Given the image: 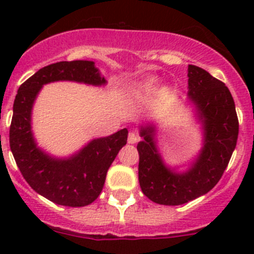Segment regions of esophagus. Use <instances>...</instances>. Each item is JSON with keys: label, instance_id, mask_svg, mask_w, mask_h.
Wrapping results in <instances>:
<instances>
[{"label": "esophagus", "instance_id": "34e87169", "mask_svg": "<svg viewBox=\"0 0 254 254\" xmlns=\"http://www.w3.org/2000/svg\"><path fill=\"white\" fill-rule=\"evenodd\" d=\"M137 141V136L135 132H129V136H127V142L129 143H135Z\"/></svg>", "mask_w": 254, "mask_h": 254}]
</instances>
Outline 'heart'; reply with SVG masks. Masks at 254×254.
I'll return each mask as SVG.
<instances>
[{
    "label": "heart",
    "mask_w": 254,
    "mask_h": 254,
    "mask_svg": "<svg viewBox=\"0 0 254 254\" xmlns=\"http://www.w3.org/2000/svg\"><path fill=\"white\" fill-rule=\"evenodd\" d=\"M153 82H155V81H153V79H148V81H146V83L143 84V86H146V87H148V86H152V84H153Z\"/></svg>",
    "instance_id": "heart-1"
}]
</instances>
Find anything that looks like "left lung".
<instances>
[{"instance_id": "left-lung-1", "label": "left lung", "mask_w": 254, "mask_h": 254, "mask_svg": "<svg viewBox=\"0 0 254 254\" xmlns=\"http://www.w3.org/2000/svg\"><path fill=\"white\" fill-rule=\"evenodd\" d=\"M188 99L203 125V147L186 172L166 166L156 145V127L141 125L137 143L142 193L161 205H182L211 190L236 147L238 119L235 102L224 82L198 66H188Z\"/></svg>"}]
</instances>
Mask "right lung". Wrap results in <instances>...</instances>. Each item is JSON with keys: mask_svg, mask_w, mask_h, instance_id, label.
Wrapping results in <instances>:
<instances>
[{"mask_svg": "<svg viewBox=\"0 0 254 254\" xmlns=\"http://www.w3.org/2000/svg\"><path fill=\"white\" fill-rule=\"evenodd\" d=\"M56 81L92 86L107 83L93 61H60L40 68L20 84L17 92L9 146L20 173L38 194L59 205L86 206L101 194L109 167L127 143V129L92 140L67 158H56L44 152L33 136L32 109L42 87Z\"/></svg>", "mask_w": 254, "mask_h": 254, "instance_id": "add662e5", "label": "right lung"}]
</instances>
